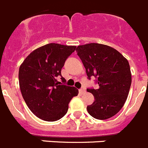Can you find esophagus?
Listing matches in <instances>:
<instances>
[{
    "instance_id": "1",
    "label": "esophagus",
    "mask_w": 148,
    "mask_h": 148,
    "mask_svg": "<svg viewBox=\"0 0 148 148\" xmlns=\"http://www.w3.org/2000/svg\"><path fill=\"white\" fill-rule=\"evenodd\" d=\"M79 94H83L86 92V89L85 88H80V89L79 90Z\"/></svg>"
}]
</instances>
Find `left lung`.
Listing matches in <instances>:
<instances>
[{
	"mask_svg": "<svg viewBox=\"0 0 148 148\" xmlns=\"http://www.w3.org/2000/svg\"><path fill=\"white\" fill-rule=\"evenodd\" d=\"M76 51L88 79L97 78V89L88 88L95 97L87 111L93 118L105 120L116 115L125 103L132 82L129 62L113 47L98 43L79 45Z\"/></svg>",
	"mask_w": 148,
	"mask_h": 148,
	"instance_id": "1",
	"label": "left lung"
}]
</instances>
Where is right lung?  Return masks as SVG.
<instances>
[{
    "label": "right lung",
    "mask_w": 148,
    "mask_h": 148,
    "mask_svg": "<svg viewBox=\"0 0 148 148\" xmlns=\"http://www.w3.org/2000/svg\"><path fill=\"white\" fill-rule=\"evenodd\" d=\"M76 46L50 43L34 50L20 65L19 86L24 101L30 111L46 121L62 119L69 103L79 93L75 87L58 85L59 76L66 59Z\"/></svg>",
    "instance_id": "right-lung-1"
}]
</instances>
